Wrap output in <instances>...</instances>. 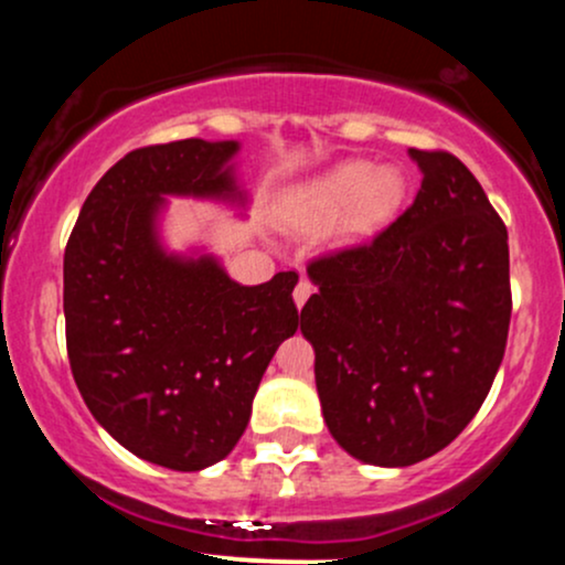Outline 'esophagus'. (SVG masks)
I'll use <instances>...</instances> for the list:
<instances>
[{
	"instance_id": "1",
	"label": "esophagus",
	"mask_w": 565,
	"mask_h": 565,
	"mask_svg": "<svg viewBox=\"0 0 565 565\" xmlns=\"http://www.w3.org/2000/svg\"><path fill=\"white\" fill-rule=\"evenodd\" d=\"M313 295V284H310V278H300V281H297V287H295V305L297 308H302L305 305V300H308V297Z\"/></svg>"
}]
</instances>
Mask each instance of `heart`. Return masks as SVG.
<instances>
[{"label":"heart","instance_id":"obj_1","mask_svg":"<svg viewBox=\"0 0 565 565\" xmlns=\"http://www.w3.org/2000/svg\"><path fill=\"white\" fill-rule=\"evenodd\" d=\"M404 199V180L395 170H374L369 161H348L297 199V217L323 223L345 212L348 233H369L395 215Z\"/></svg>","mask_w":565,"mask_h":565}]
</instances>
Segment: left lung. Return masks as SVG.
Wrapping results in <instances>:
<instances>
[{"label": "left lung", "instance_id": "obj_1", "mask_svg": "<svg viewBox=\"0 0 565 565\" xmlns=\"http://www.w3.org/2000/svg\"><path fill=\"white\" fill-rule=\"evenodd\" d=\"M417 199L364 244L308 263L302 308L329 433L406 468L446 449L491 391L512 313L508 228L449 151H419Z\"/></svg>", "mask_w": 565, "mask_h": 565}]
</instances>
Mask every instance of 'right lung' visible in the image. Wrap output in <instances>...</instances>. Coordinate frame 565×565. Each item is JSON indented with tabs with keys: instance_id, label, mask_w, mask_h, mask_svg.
<instances>
[{
	"instance_id": "add662e5",
	"label": "right lung",
	"mask_w": 565,
	"mask_h": 565,
	"mask_svg": "<svg viewBox=\"0 0 565 565\" xmlns=\"http://www.w3.org/2000/svg\"><path fill=\"white\" fill-rule=\"evenodd\" d=\"M238 142L174 140L129 151L97 180L63 255L71 372L93 417L125 449L170 470H201L244 436L276 348L300 327L295 270L257 287L215 257L167 255L164 196L242 201Z\"/></svg>"
}]
</instances>
